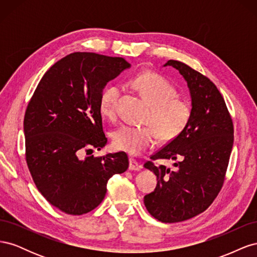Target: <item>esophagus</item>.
<instances>
[{"instance_id":"34e87169","label":"esophagus","mask_w":257,"mask_h":257,"mask_svg":"<svg viewBox=\"0 0 257 257\" xmlns=\"http://www.w3.org/2000/svg\"><path fill=\"white\" fill-rule=\"evenodd\" d=\"M141 168H142V165L139 164L135 159H130V166H128L130 170H136V172H138V170H141Z\"/></svg>"}]
</instances>
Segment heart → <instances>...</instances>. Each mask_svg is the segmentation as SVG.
Returning a JSON list of instances; mask_svg holds the SVG:
<instances>
[{"mask_svg":"<svg viewBox=\"0 0 257 257\" xmlns=\"http://www.w3.org/2000/svg\"><path fill=\"white\" fill-rule=\"evenodd\" d=\"M151 104L146 121L150 125H122L112 135L115 148L131 155H138L149 149L158 139L173 142L188 127L193 106L189 99L178 96V89L166 77L154 72H143L130 81ZM122 94L120 84L111 83L103 89L99 96V110L112 118Z\"/></svg>","mask_w":257,"mask_h":257,"instance_id":"b5f03b06","label":"heart"}]
</instances>
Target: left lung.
I'll return each instance as SVG.
<instances>
[{
	"label": "left lung",
	"instance_id": "8db88e82",
	"mask_svg": "<svg viewBox=\"0 0 257 257\" xmlns=\"http://www.w3.org/2000/svg\"><path fill=\"white\" fill-rule=\"evenodd\" d=\"M167 65L188 82L193 113L183 133L145 163L158 184L144 203L157 220L177 223L204 212L220 193L234 144V124L222 94L208 77L180 61L169 60ZM159 159L177 162L170 170L155 166Z\"/></svg>",
	"mask_w": 257,
	"mask_h": 257
}]
</instances>
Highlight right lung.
Instances as JSON below:
<instances>
[{"label":"right lung","instance_id":"right-lung-1","mask_svg":"<svg viewBox=\"0 0 257 257\" xmlns=\"http://www.w3.org/2000/svg\"><path fill=\"white\" fill-rule=\"evenodd\" d=\"M130 66L119 57L71 53L45 73L28 104L23 128L29 170L46 200L67 214L95 209L109 178L128 168L125 152L84 159L81 152L107 145L100 93Z\"/></svg>","mask_w":257,"mask_h":257}]
</instances>
